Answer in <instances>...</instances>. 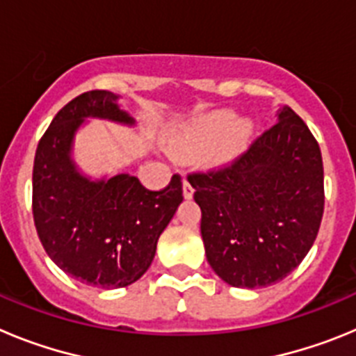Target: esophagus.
<instances>
[{"label": "esophagus", "mask_w": 356, "mask_h": 356, "mask_svg": "<svg viewBox=\"0 0 356 356\" xmlns=\"http://www.w3.org/2000/svg\"><path fill=\"white\" fill-rule=\"evenodd\" d=\"M193 194H194V188H193V185L188 184L187 180H184V196L187 197V200H191V197H193Z\"/></svg>", "instance_id": "34e87169"}]
</instances>
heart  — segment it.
Returning <instances> with one entry per match:
<instances>
[{
  "instance_id": "heart-1",
  "label": "heart",
  "mask_w": 356,
  "mask_h": 356,
  "mask_svg": "<svg viewBox=\"0 0 356 356\" xmlns=\"http://www.w3.org/2000/svg\"><path fill=\"white\" fill-rule=\"evenodd\" d=\"M235 112L216 110L200 115L188 124L176 130L169 139V151L176 156H188L216 147V160H229L238 155L248 143L251 124L248 121L235 122Z\"/></svg>"
}]
</instances>
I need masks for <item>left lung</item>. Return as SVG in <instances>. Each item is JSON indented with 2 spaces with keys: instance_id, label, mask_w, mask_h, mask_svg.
<instances>
[{
  "instance_id": "left-lung-1",
  "label": "left lung",
  "mask_w": 356,
  "mask_h": 356,
  "mask_svg": "<svg viewBox=\"0 0 356 356\" xmlns=\"http://www.w3.org/2000/svg\"><path fill=\"white\" fill-rule=\"evenodd\" d=\"M187 180L201 209L207 260L232 287L282 282L312 248L325 210L323 156L289 106L234 162Z\"/></svg>"
}]
</instances>
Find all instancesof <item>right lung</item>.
<instances>
[{
  "label": "right lung",
  "mask_w": 356,
  "mask_h": 356,
  "mask_svg": "<svg viewBox=\"0 0 356 356\" xmlns=\"http://www.w3.org/2000/svg\"><path fill=\"white\" fill-rule=\"evenodd\" d=\"M108 90L76 96L55 115L35 151L31 210L49 259L81 284L118 289L134 284L153 262L160 234L184 201L181 176L149 191L130 175L89 180L71 160L85 118L134 124Z\"/></svg>",
  "instance_id": "obj_1"
}]
</instances>
